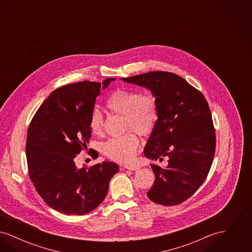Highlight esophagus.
Instances as JSON below:
<instances>
[{
	"label": "esophagus",
	"instance_id": "1",
	"mask_svg": "<svg viewBox=\"0 0 252 252\" xmlns=\"http://www.w3.org/2000/svg\"><path fill=\"white\" fill-rule=\"evenodd\" d=\"M125 168L127 169V170H130V171H137V170L140 169V167L137 166V165H126Z\"/></svg>",
	"mask_w": 252,
	"mask_h": 252
}]
</instances>
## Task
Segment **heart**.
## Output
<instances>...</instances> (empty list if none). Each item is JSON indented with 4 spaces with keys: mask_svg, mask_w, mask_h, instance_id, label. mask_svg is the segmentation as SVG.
I'll return each mask as SVG.
<instances>
[{
    "mask_svg": "<svg viewBox=\"0 0 252 252\" xmlns=\"http://www.w3.org/2000/svg\"><path fill=\"white\" fill-rule=\"evenodd\" d=\"M107 108L113 114L124 116L125 130H135L148 135L154 130L158 122V104L151 94H142L134 90H117L107 101ZM90 129L96 136L105 131L104 116L94 110L91 116ZM140 144L135 132L129 131L120 137L112 138L103 146L104 154L118 162H129Z\"/></svg>",
    "mask_w": 252,
    "mask_h": 252,
    "instance_id": "b5f03b06",
    "label": "heart"
}]
</instances>
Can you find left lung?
Masks as SVG:
<instances>
[{
    "mask_svg": "<svg viewBox=\"0 0 252 252\" xmlns=\"http://www.w3.org/2000/svg\"><path fill=\"white\" fill-rule=\"evenodd\" d=\"M121 80L148 89L158 104V122L144 153L153 160L166 158L167 164H151L155 181L148 198L164 206L184 202L206 180L215 157L216 130L208 102L173 72H149Z\"/></svg>",
    "mask_w": 252,
    "mask_h": 252,
    "instance_id": "obj_1",
    "label": "left lung"
}]
</instances>
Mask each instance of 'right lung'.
Masks as SVG:
<instances>
[{
  "label": "right lung",
  "mask_w": 252,
  "mask_h": 252,
  "mask_svg": "<svg viewBox=\"0 0 252 252\" xmlns=\"http://www.w3.org/2000/svg\"><path fill=\"white\" fill-rule=\"evenodd\" d=\"M115 78L83 81L54 91L37 109L28 127L26 158L37 193L63 215L82 216L105 199L118 164L103 161L78 169L74 158L91 138L90 120L96 97Z\"/></svg>",
  "instance_id": "obj_1"
}]
</instances>
